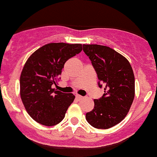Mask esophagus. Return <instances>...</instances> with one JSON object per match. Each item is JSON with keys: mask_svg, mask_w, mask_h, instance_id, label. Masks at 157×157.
<instances>
[{"mask_svg": "<svg viewBox=\"0 0 157 157\" xmlns=\"http://www.w3.org/2000/svg\"><path fill=\"white\" fill-rule=\"evenodd\" d=\"M75 97H76V99H77V100H82V99L83 98L82 96H79V95H76V96H75Z\"/></svg>", "mask_w": 157, "mask_h": 157, "instance_id": "34e87169", "label": "esophagus"}]
</instances>
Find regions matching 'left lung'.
I'll return each instance as SVG.
<instances>
[{"mask_svg": "<svg viewBox=\"0 0 157 157\" xmlns=\"http://www.w3.org/2000/svg\"><path fill=\"white\" fill-rule=\"evenodd\" d=\"M82 47L97 74L99 86H105L102 97L94 100V109L86 113V121L95 128H111L126 117L135 98L132 67L126 57L111 48L98 44Z\"/></svg>", "mask_w": 157, "mask_h": 157, "instance_id": "obj_1", "label": "left lung"}]
</instances>
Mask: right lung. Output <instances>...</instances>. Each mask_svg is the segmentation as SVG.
<instances>
[{
  "instance_id": "obj_1",
  "label": "right lung",
  "mask_w": 157,
  "mask_h": 157,
  "mask_svg": "<svg viewBox=\"0 0 157 157\" xmlns=\"http://www.w3.org/2000/svg\"><path fill=\"white\" fill-rule=\"evenodd\" d=\"M81 44L50 43L34 52L20 76V96L27 113L38 123L52 126L65 117L72 93L52 88L67 60L82 51Z\"/></svg>"
}]
</instances>
